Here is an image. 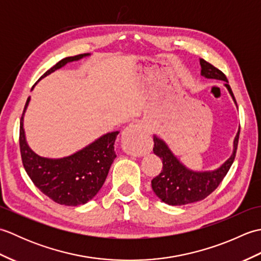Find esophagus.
Instances as JSON below:
<instances>
[{
  "instance_id": "34e87169",
  "label": "esophagus",
  "mask_w": 261,
  "mask_h": 261,
  "mask_svg": "<svg viewBox=\"0 0 261 261\" xmlns=\"http://www.w3.org/2000/svg\"><path fill=\"white\" fill-rule=\"evenodd\" d=\"M147 136L146 127L142 123H131L122 132L121 140L127 153L140 156L146 149L143 139Z\"/></svg>"
}]
</instances>
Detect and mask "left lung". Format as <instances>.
Returning a JSON list of instances; mask_svg holds the SVG:
<instances>
[{"label": "left lung", "instance_id": "8db88e82", "mask_svg": "<svg viewBox=\"0 0 261 261\" xmlns=\"http://www.w3.org/2000/svg\"><path fill=\"white\" fill-rule=\"evenodd\" d=\"M199 64H201V75L205 79L228 82L222 71L215 68L213 65L205 62L204 59H199ZM224 86L237 105L230 85L225 83ZM240 129L234 138L233 151L228 160H225L219 168L205 171H195L187 168L170 150L167 143L153 135V152L163 160L162 173L151 180V187L154 194L164 203L173 206L195 203L207 197L223 180L231 165L233 164Z\"/></svg>", "mask_w": 261, "mask_h": 261}]
</instances>
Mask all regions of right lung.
Instances as JSON below:
<instances>
[{
    "instance_id": "obj_1",
    "label": "right lung",
    "mask_w": 261,
    "mask_h": 261,
    "mask_svg": "<svg viewBox=\"0 0 261 261\" xmlns=\"http://www.w3.org/2000/svg\"><path fill=\"white\" fill-rule=\"evenodd\" d=\"M90 55L82 54L74 57H66L47 70L41 79L68 63L77 62ZM29 102L30 96L27 99L20 121V150L27 174L33 184L54 202L67 206L86 204L96 195L107 179L111 165L116 157L114 142L119 131L103 135L67 157H41L32 150L25 139L23 118Z\"/></svg>"
}]
</instances>
